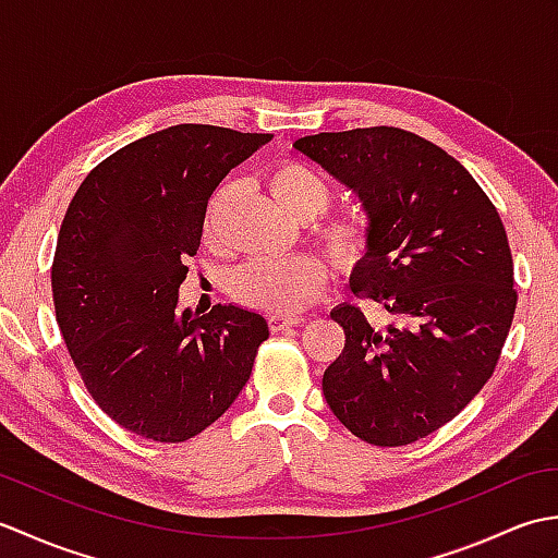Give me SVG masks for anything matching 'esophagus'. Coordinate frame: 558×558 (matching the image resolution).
Masks as SVG:
<instances>
[{
  "label": "esophagus",
  "mask_w": 558,
  "mask_h": 558,
  "mask_svg": "<svg viewBox=\"0 0 558 558\" xmlns=\"http://www.w3.org/2000/svg\"><path fill=\"white\" fill-rule=\"evenodd\" d=\"M304 318L302 316H282V314H270L268 316V328L272 330V333H280V330H288L292 326L302 324Z\"/></svg>",
  "instance_id": "obj_1"
}]
</instances>
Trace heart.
<instances>
[{"label":"heart","mask_w":558,"mask_h":558,"mask_svg":"<svg viewBox=\"0 0 558 558\" xmlns=\"http://www.w3.org/2000/svg\"><path fill=\"white\" fill-rule=\"evenodd\" d=\"M268 189L272 198L286 208L290 216L300 220H314L328 210L333 201L326 177L312 165L300 160H288L276 165L268 172ZM213 210L206 220V236L216 244L218 230ZM316 242L338 268H352L366 256L372 246V230L357 213L336 216L318 225L314 230ZM326 266L322 260L306 254L288 256L280 260H248L234 270L230 290L242 304L268 314H294L314 294L324 288Z\"/></svg>","instance_id":"1"}]
</instances>
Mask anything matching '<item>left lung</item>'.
<instances>
[{
    "label": "left lung",
    "mask_w": 558,
    "mask_h": 558,
    "mask_svg": "<svg viewBox=\"0 0 558 558\" xmlns=\"http://www.w3.org/2000/svg\"><path fill=\"white\" fill-rule=\"evenodd\" d=\"M350 186L369 218L372 246L352 290L381 304L330 316L345 348L324 372L328 408L362 441L408 446L450 422L499 362L513 324V256L489 196L444 148L396 126L294 141Z\"/></svg>",
    "instance_id": "8db88e82"
}]
</instances>
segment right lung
I'll return each mask as SVG.
<instances>
[{
  "mask_svg": "<svg viewBox=\"0 0 558 558\" xmlns=\"http://www.w3.org/2000/svg\"><path fill=\"white\" fill-rule=\"evenodd\" d=\"M272 138L177 124L88 172L52 260L59 330L88 393L126 432L160 444L201 434L248 381L266 318L234 304L177 310L216 186Z\"/></svg>",
  "mask_w": 558,
  "mask_h": 558,
  "instance_id": "add662e5",
  "label": "right lung"
}]
</instances>
